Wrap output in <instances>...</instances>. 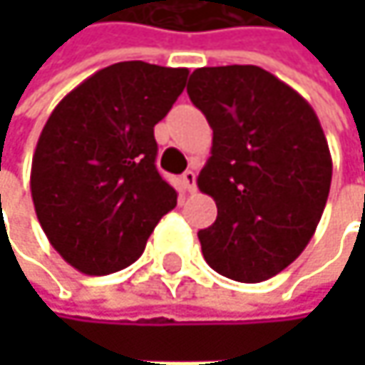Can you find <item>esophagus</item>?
<instances>
[{
	"instance_id": "34e87169",
	"label": "esophagus",
	"mask_w": 365,
	"mask_h": 365,
	"mask_svg": "<svg viewBox=\"0 0 365 365\" xmlns=\"http://www.w3.org/2000/svg\"><path fill=\"white\" fill-rule=\"evenodd\" d=\"M182 183L187 192H194L196 190V173L194 171H185L182 175Z\"/></svg>"
}]
</instances>
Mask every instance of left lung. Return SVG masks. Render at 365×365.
I'll return each mask as SVG.
<instances>
[{"label": "left lung", "mask_w": 365, "mask_h": 365, "mask_svg": "<svg viewBox=\"0 0 365 365\" xmlns=\"http://www.w3.org/2000/svg\"><path fill=\"white\" fill-rule=\"evenodd\" d=\"M190 101L213 128L198 190L217 205L198 232L207 264L235 281L259 283L309 245L331 183L328 139L315 110L255 65L200 67Z\"/></svg>", "instance_id": "1"}]
</instances>
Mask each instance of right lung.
<instances>
[{"instance_id":"obj_1","label":"right lung","mask_w":365,"mask_h":365,"mask_svg":"<svg viewBox=\"0 0 365 365\" xmlns=\"http://www.w3.org/2000/svg\"><path fill=\"white\" fill-rule=\"evenodd\" d=\"M185 67L124 61L78 84L46 120L31 198L50 245L76 270L130 266L178 192L156 169L154 126L182 95Z\"/></svg>"}]
</instances>
